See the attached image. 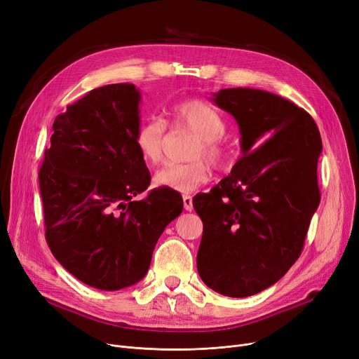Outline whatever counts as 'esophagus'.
Masks as SVG:
<instances>
[{
    "instance_id": "obj_1",
    "label": "esophagus",
    "mask_w": 359,
    "mask_h": 359,
    "mask_svg": "<svg viewBox=\"0 0 359 359\" xmlns=\"http://www.w3.org/2000/svg\"><path fill=\"white\" fill-rule=\"evenodd\" d=\"M183 206H184L186 211L194 210V203H192V196L191 195H183Z\"/></svg>"
}]
</instances>
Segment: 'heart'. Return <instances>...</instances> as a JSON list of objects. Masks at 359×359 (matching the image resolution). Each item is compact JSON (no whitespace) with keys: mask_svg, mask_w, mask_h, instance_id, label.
Wrapping results in <instances>:
<instances>
[{"mask_svg":"<svg viewBox=\"0 0 359 359\" xmlns=\"http://www.w3.org/2000/svg\"><path fill=\"white\" fill-rule=\"evenodd\" d=\"M172 116L176 128L192 130L199 141L191 151L192 161L168 163L158 170L154 180L177 192H194L211 180L212 170L206 158L215 167H225L231 160V148L222 138L227 123L212 106L198 99L175 104ZM167 135V125L161 118L149 116L141 122L135 132V145L144 161L158 164L163 160Z\"/></svg>","mask_w":359,"mask_h":359,"instance_id":"obj_1","label":"heart"}]
</instances>
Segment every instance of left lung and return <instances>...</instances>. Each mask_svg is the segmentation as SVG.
I'll return each mask as SVG.
<instances>
[{
    "instance_id": "left-lung-1",
    "label": "left lung",
    "mask_w": 359,
    "mask_h": 359,
    "mask_svg": "<svg viewBox=\"0 0 359 359\" xmlns=\"http://www.w3.org/2000/svg\"><path fill=\"white\" fill-rule=\"evenodd\" d=\"M212 102L237 121L243 156L231 175L194 198L203 222L196 265L211 290L250 297L278 282L303 252L320 203L322 138L304 109L269 91L224 88Z\"/></svg>"
}]
</instances>
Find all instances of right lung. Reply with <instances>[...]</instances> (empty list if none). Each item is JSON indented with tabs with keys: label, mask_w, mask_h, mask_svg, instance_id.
I'll return each instance as SVG.
<instances>
[{
	"label": "right lung",
	"mask_w": 359,
	"mask_h": 359,
	"mask_svg": "<svg viewBox=\"0 0 359 359\" xmlns=\"http://www.w3.org/2000/svg\"><path fill=\"white\" fill-rule=\"evenodd\" d=\"M141 94L134 84L94 88L56 116L39 170L45 237L84 284L118 291L141 280L164 229L182 214L170 187L149 191L135 145Z\"/></svg>",
	"instance_id": "add662e5"
}]
</instances>
